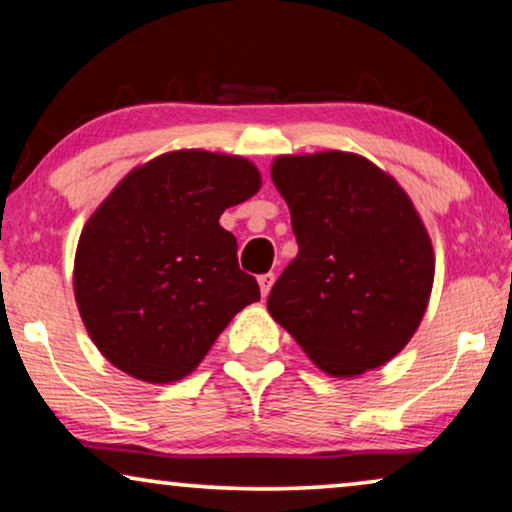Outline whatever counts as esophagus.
Returning a JSON list of instances; mask_svg holds the SVG:
<instances>
[{
    "mask_svg": "<svg viewBox=\"0 0 512 512\" xmlns=\"http://www.w3.org/2000/svg\"><path fill=\"white\" fill-rule=\"evenodd\" d=\"M272 284H275V275H272V272H265V275L258 277V286H261V296H263V298L270 293Z\"/></svg>",
    "mask_w": 512,
    "mask_h": 512,
    "instance_id": "esophagus-1",
    "label": "esophagus"
}]
</instances>
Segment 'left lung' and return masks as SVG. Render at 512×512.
I'll return each instance as SVG.
<instances>
[{
    "instance_id": "obj_1",
    "label": "left lung",
    "mask_w": 512,
    "mask_h": 512,
    "mask_svg": "<svg viewBox=\"0 0 512 512\" xmlns=\"http://www.w3.org/2000/svg\"><path fill=\"white\" fill-rule=\"evenodd\" d=\"M270 177L291 212L298 256L268 312L333 377L380 368L429 307L436 256L401 184L347 151L277 156Z\"/></svg>"
}]
</instances>
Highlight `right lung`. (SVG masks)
I'll use <instances>...</instances> for the list:
<instances>
[{"label":"right lung","mask_w":512,"mask_h":512,"mask_svg":"<svg viewBox=\"0 0 512 512\" xmlns=\"http://www.w3.org/2000/svg\"><path fill=\"white\" fill-rule=\"evenodd\" d=\"M261 188L251 160L181 149L137 165L90 214L74 256L83 326L111 366L149 384L191 375L261 300L221 214Z\"/></svg>","instance_id":"1"}]
</instances>
